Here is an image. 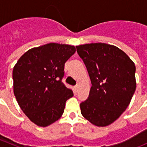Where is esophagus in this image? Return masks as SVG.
<instances>
[{
  "label": "esophagus",
  "instance_id": "obj_1",
  "mask_svg": "<svg viewBox=\"0 0 147 147\" xmlns=\"http://www.w3.org/2000/svg\"><path fill=\"white\" fill-rule=\"evenodd\" d=\"M78 90H79V86H78V85H76V86H74V90H75V91L77 92Z\"/></svg>",
  "mask_w": 147,
  "mask_h": 147
}]
</instances>
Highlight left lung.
<instances>
[{
	"mask_svg": "<svg viewBox=\"0 0 147 147\" xmlns=\"http://www.w3.org/2000/svg\"><path fill=\"white\" fill-rule=\"evenodd\" d=\"M76 48L92 84L88 99L80 104L82 115L97 127L110 125L125 111L136 91V65L115 45L98 42Z\"/></svg>",
	"mask_w": 147,
	"mask_h": 147,
	"instance_id": "1",
	"label": "left lung"
}]
</instances>
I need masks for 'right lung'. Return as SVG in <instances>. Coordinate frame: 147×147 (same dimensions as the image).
<instances>
[{"label": "right lung", "instance_id": "1", "mask_svg": "<svg viewBox=\"0 0 147 147\" xmlns=\"http://www.w3.org/2000/svg\"><path fill=\"white\" fill-rule=\"evenodd\" d=\"M74 45L49 43L29 49L13 68V88L18 103L39 127H47L62 116L65 102L74 96L62 83L66 61Z\"/></svg>", "mask_w": 147, "mask_h": 147}]
</instances>
